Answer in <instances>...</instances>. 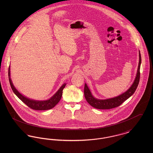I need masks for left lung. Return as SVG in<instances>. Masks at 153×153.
<instances>
[{"mask_svg": "<svg viewBox=\"0 0 153 153\" xmlns=\"http://www.w3.org/2000/svg\"><path fill=\"white\" fill-rule=\"evenodd\" d=\"M139 56V61L137 76L131 87L126 92H125L123 94L114 98L108 99L106 100H99L96 99L92 96L90 90L89 89L87 84H85L84 86V96L88 102L91 106L97 109H112L121 105L124 101L128 99L131 95H133L138 87L140 80V66L141 64V56L140 51Z\"/></svg>", "mask_w": 153, "mask_h": 153, "instance_id": "1", "label": "left lung"}]
</instances>
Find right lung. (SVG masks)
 Listing matches in <instances>:
<instances>
[{"label":"right lung","instance_id":"obj_1","mask_svg":"<svg viewBox=\"0 0 153 153\" xmlns=\"http://www.w3.org/2000/svg\"><path fill=\"white\" fill-rule=\"evenodd\" d=\"M8 78H9V81H10L11 87L12 88V90L15 94L18 97V98L20 100H21L25 104H26L29 107L34 110L42 111V110H48V109L53 108L57 104V103L61 100L62 95L63 89L65 88L66 85L65 83L59 89L58 91L53 95L50 99L45 101H36V100L30 99L23 96L16 89L10 79V66L8 68Z\"/></svg>","mask_w":153,"mask_h":153}]
</instances>
